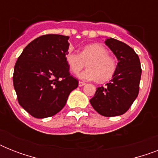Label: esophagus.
<instances>
[{"instance_id":"34e87169","label":"esophagus","mask_w":158,"mask_h":158,"mask_svg":"<svg viewBox=\"0 0 158 158\" xmlns=\"http://www.w3.org/2000/svg\"><path fill=\"white\" fill-rule=\"evenodd\" d=\"M84 85H85V83H84V82H82V81L79 82V87H83Z\"/></svg>"}]
</instances>
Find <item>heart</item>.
<instances>
[{"instance_id": "obj_1", "label": "heart", "mask_w": 158, "mask_h": 158, "mask_svg": "<svg viewBox=\"0 0 158 158\" xmlns=\"http://www.w3.org/2000/svg\"><path fill=\"white\" fill-rule=\"evenodd\" d=\"M108 54L105 47L94 43L84 47L79 54L69 52L65 55V60L73 74H78L87 64L88 69L79 74L80 79L106 82L111 79L116 69L115 59Z\"/></svg>"}]
</instances>
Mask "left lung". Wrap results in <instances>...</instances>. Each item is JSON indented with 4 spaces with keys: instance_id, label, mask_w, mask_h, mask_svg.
Returning <instances> with one entry per match:
<instances>
[{
    "instance_id": "left-lung-1",
    "label": "left lung",
    "mask_w": 158,
    "mask_h": 158,
    "mask_svg": "<svg viewBox=\"0 0 158 158\" xmlns=\"http://www.w3.org/2000/svg\"><path fill=\"white\" fill-rule=\"evenodd\" d=\"M106 45L118 60L112 79L99 87L90 103L100 115L111 117L123 115L138 97L142 69L140 60L130 46L114 38H107Z\"/></svg>"
}]
</instances>
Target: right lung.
Returning a JSON list of instances; mask_svg holds the SVG:
<instances>
[{
  "label": "right lung",
  "instance_id": "obj_1",
  "mask_svg": "<svg viewBox=\"0 0 158 158\" xmlns=\"http://www.w3.org/2000/svg\"><path fill=\"white\" fill-rule=\"evenodd\" d=\"M68 39L59 34L40 36L27 45L16 61L13 84L17 99L33 117L56 115L78 87L65 60Z\"/></svg>",
  "mask_w": 158,
  "mask_h": 158
}]
</instances>
